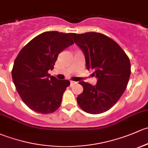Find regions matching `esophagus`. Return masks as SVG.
Here are the masks:
<instances>
[{
	"instance_id": "obj_1",
	"label": "esophagus",
	"mask_w": 148,
	"mask_h": 148,
	"mask_svg": "<svg viewBox=\"0 0 148 148\" xmlns=\"http://www.w3.org/2000/svg\"><path fill=\"white\" fill-rule=\"evenodd\" d=\"M70 83H71V86H73V85L76 84H77V82H74V81H71V82H70Z\"/></svg>"
}]
</instances>
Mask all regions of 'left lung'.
<instances>
[{
    "instance_id": "left-lung-1",
    "label": "left lung",
    "mask_w": 148,
    "mask_h": 148,
    "mask_svg": "<svg viewBox=\"0 0 148 148\" xmlns=\"http://www.w3.org/2000/svg\"><path fill=\"white\" fill-rule=\"evenodd\" d=\"M83 51L87 69L94 70L98 79L95 86L79 82L84 88L77 98L83 111L99 114L109 110L117 103L126 88L130 75L128 57L116 42L99 32L71 33Z\"/></svg>"
}]
</instances>
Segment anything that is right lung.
Returning a JSON list of instances; mask_svg holds the SVG:
<instances>
[{
  "label": "right lung",
  "instance_id": "right-lung-1",
  "mask_svg": "<svg viewBox=\"0 0 148 148\" xmlns=\"http://www.w3.org/2000/svg\"><path fill=\"white\" fill-rule=\"evenodd\" d=\"M71 33L47 31L29 41L17 56L12 78L23 102L42 114L60 108L69 80H59L48 73L54 69L59 54L74 44Z\"/></svg>",
  "mask_w": 148,
  "mask_h": 148
}]
</instances>
